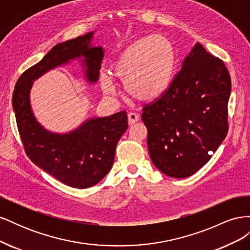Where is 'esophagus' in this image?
I'll use <instances>...</instances> for the list:
<instances>
[{
  "label": "esophagus",
  "instance_id": "1",
  "mask_svg": "<svg viewBox=\"0 0 250 250\" xmlns=\"http://www.w3.org/2000/svg\"><path fill=\"white\" fill-rule=\"evenodd\" d=\"M139 120H140V117L135 112L128 113V124L129 125H133L134 123H137Z\"/></svg>",
  "mask_w": 250,
  "mask_h": 250
}]
</instances>
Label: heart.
Masks as SVG:
<instances>
[{
  "label": "heart",
  "mask_w": 250,
  "mask_h": 250,
  "mask_svg": "<svg viewBox=\"0 0 250 250\" xmlns=\"http://www.w3.org/2000/svg\"><path fill=\"white\" fill-rule=\"evenodd\" d=\"M176 55L171 42L162 35L142 37L120 53L111 64V76L124 81L126 93L142 102L153 101L170 85ZM101 87L116 95L115 83L108 76L101 78Z\"/></svg>",
  "instance_id": "obj_1"
}]
</instances>
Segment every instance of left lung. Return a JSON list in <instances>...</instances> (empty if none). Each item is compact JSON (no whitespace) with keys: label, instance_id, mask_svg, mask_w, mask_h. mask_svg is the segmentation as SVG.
I'll use <instances>...</instances> for the list:
<instances>
[{"label":"left lung","instance_id":"8db88e82","mask_svg":"<svg viewBox=\"0 0 250 250\" xmlns=\"http://www.w3.org/2000/svg\"><path fill=\"white\" fill-rule=\"evenodd\" d=\"M230 75L199 42L167 90L143 107L148 150L155 167L173 178L202 168L229 131Z\"/></svg>","mask_w":250,"mask_h":250}]
</instances>
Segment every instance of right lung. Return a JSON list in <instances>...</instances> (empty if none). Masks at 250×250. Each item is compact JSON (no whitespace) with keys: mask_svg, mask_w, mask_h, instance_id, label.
Here are the masks:
<instances>
[{"mask_svg":"<svg viewBox=\"0 0 250 250\" xmlns=\"http://www.w3.org/2000/svg\"><path fill=\"white\" fill-rule=\"evenodd\" d=\"M94 32L58 43L40 62L29 67L17 81L12 106L27 156L44 172L76 188L93 187L106 175L115 160L117 144L126 131L127 113L88 119L69 133L50 132L37 122L29 94L35 79L51 69L83 57L88 82L99 78L104 51L90 44Z\"/></svg>","mask_w":250,"mask_h":250,"instance_id":"right-lung-1","label":"right lung"}]
</instances>
